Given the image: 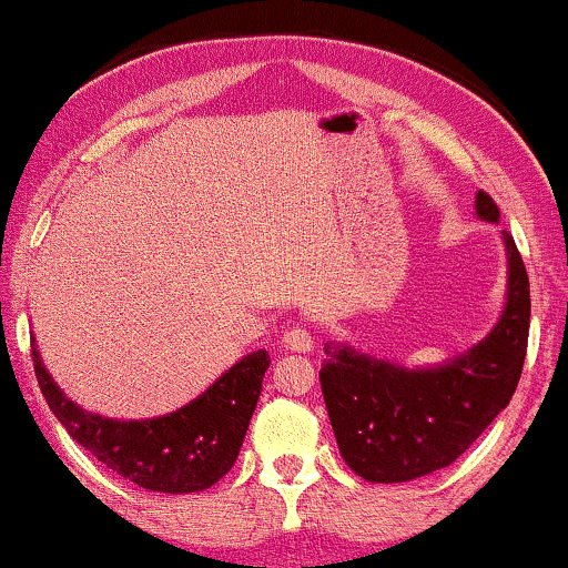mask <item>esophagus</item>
<instances>
[{
	"mask_svg": "<svg viewBox=\"0 0 568 568\" xmlns=\"http://www.w3.org/2000/svg\"><path fill=\"white\" fill-rule=\"evenodd\" d=\"M285 346L298 351V354H308V351H314V335L306 327H291L285 333Z\"/></svg>",
	"mask_w": 568,
	"mask_h": 568,
	"instance_id": "1",
	"label": "esophagus"
}]
</instances>
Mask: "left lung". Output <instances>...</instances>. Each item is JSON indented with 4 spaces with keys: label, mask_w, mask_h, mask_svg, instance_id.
<instances>
[{
    "label": "left lung",
    "mask_w": 568,
    "mask_h": 568,
    "mask_svg": "<svg viewBox=\"0 0 568 568\" xmlns=\"http://www.w3.org/2000/svg\"><path fill=\"white\" fill-rule=\"evenodd\" d=\"M477 217L498 225L485 191ZM506 301L495 327L464 354L404 367L327 341L320 383L337 448L367 483H408L454 464L485 433L519 385L529 335V277L506 231Z\"/></svg>",
    "instance_id": "obj_1"
}]
</instances>
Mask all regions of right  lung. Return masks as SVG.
<instances>
[{
	"label": "right lung",
	"mask_w": 568,
	"mask_h": 568,
	"mask_svg": "<svg viewBox=\"0 0 568 568\" xmlns=\"http://www.w3.org/2000/svg\"><path fill=\"white\" fill-rule=\"evenodd\" d=\"M31 348L41 393L68 435L106 469L143 490L170 495L206 490L233 469L270 367L267 351H254L175 412L152 419H112L64 396L41 362L36 341Z\"/></svg>",
	"instance_id": "add662e5"
}]
</instances>
